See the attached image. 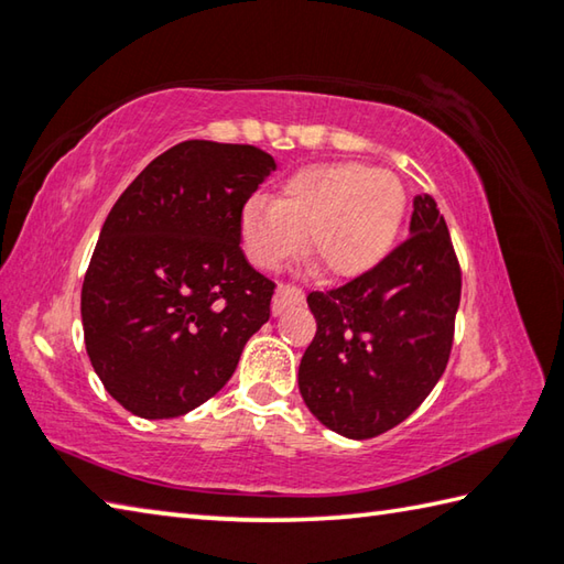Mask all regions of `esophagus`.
<instances>
[{
	"label": "esophagus",
	"instance_id": "34e87169",
	"mask_svg": "<svg viewBox=\"0 0 564 564\" xmlns=\"http://www.w3.org/2000/svg\"><path fill=\"white\" fill-rule=\"evenodd\" d=\"M303 299H305V293H303L301 285L281 283L279 291H275V295H273V313L279 315V313H283L285 308H289V305L303 303Z\"/></svg>",
	"mask_w": 564,
	"mask_h": 564
}]
</instances>
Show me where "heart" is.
Here are the masks:
<instances>
[{
  "mask_svg": "<svg viewBox=\"0 0 564 564\" xmlns=\"http://www.w3.org/2000/svg\"><path fill=\"white\" fill-rule=\"evenodd\" d=\"M404 217V189L392 172L360 162L303 167L279 199H251L241 212V241L259 269H279L308 251L333 279L367 273L392 251Z\"/></svg>",
  "mask_w": 564,
  "mask_h": 564,
  "instance_id": "b5f03b06",
  "label": "heart"
}]
</instances>
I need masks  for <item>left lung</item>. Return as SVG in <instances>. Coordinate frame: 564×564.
Instances as JSON below:
<instances>
[{
  "mask_svg": "<svg viewBox=\"0 0 564 564\" xmlns=\"http://www.w3.org/2000/svg\"><path fill=\"white\" fill-rule=\"evenodd\" d=\"M409 231L375 269L308 293L317 330L299 387L311 412L347 438H372L402 424L452 355L460 265L429 194L414 197Z\"/></svg>",
  "mask_w": 564,
  "mask_h": 564,
  "instance_id": "obj_1",
  "label": "left lung"
}]
</instances>
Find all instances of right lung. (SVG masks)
I'll list each match as a JSON object with an SVG mask.
<instances>
[{
	"label": "right lung",
	"instance_id": "obj_1",
	"mask_svg": "<svg viewBox=\"0 0 564 564\" xmlns=\"http://www.w3.org/2000/svg\"><path fill=\"white\" fill-rule=\"evenodd\" d=\"M275 162L253 145L184 140L112 204L80 317L96 375L135 416L172 419L229 382L271 317L275 283L241 251V212Z\"/></svg>",
	"mask_w": 564,
	"mask_h": 564
}]
</instances>
